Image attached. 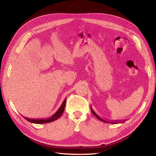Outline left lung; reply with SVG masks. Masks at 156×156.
Instances as JSON below:
<instances>
[{"label":"left lung","mask_w":156,"mask_h":156,"mask_svg":"<svg viewBox=\"0 0 156 156\" xmlns=\"http://www.w3.org/2000/svg\"><path fill=\"white\" fill-rule=\"evenodd\" d=\"M91 108V111H92V113L94 114V115L98 119H99L100 120H101V121H102V122H106V123H108V124H118V122H112V121H109V120H104V119H101V117H100L96 113L94 112V111H93V109H92V107H90Z\"/></svg>","instance_id":"1"}]
</instances>
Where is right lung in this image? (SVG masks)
Returning <instances> with one entry per match:
<instances>
[{"label":"right lung","instance_id":"1","mask_svg":"<svg viewBox=\"0 0 156 156\" xmlns=\"http://www.w3.org/2000/svg\"><path fill=\"white\" fill-rule=\"evenodd\" d=\"M66 98H65V100L62 102V105H60V108H58V110L56 111L51 117L48 118V119H28V118H25V117H24V118L27 121H29V122H31V123H34V124H40L49 123V122H51L57 120L60 117V116L63 114V112L64 111V108H65V105H66Z\"/></svg>","mask_w":156,"mask_h":156}]
</instances>
